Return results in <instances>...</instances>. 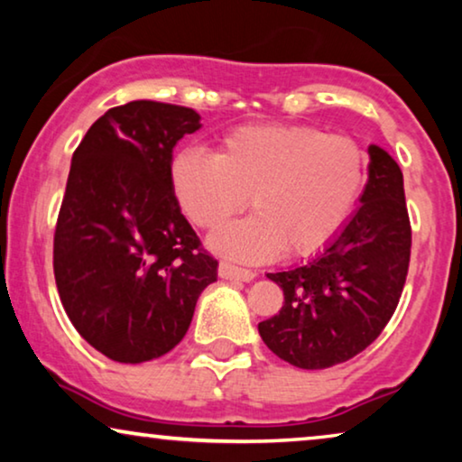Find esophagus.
<instances>
[{
	"instance_id": "34e87169",
	"label": "esophagus",
	"mask_w": 462,
	"mask_h": 462,
	"mask_svg": "<svg viewBox=\"0 0 462 462\" xmlns=\"http://www.w3.org/2000/svg\"><path fill=\"white\" fill-rule=\"evenodd\" d=\"M218 275L223 277V280H237V282H252L256 277L254 271L236 267V264L225 263V261L218 264Z\"/></svg>"
}]
</instances>
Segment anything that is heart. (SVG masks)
Here are the masks:
<instances>
[{"instance_id": "obj_1", "label": "heart", "mask_w": 462, "mask_h": 462, "mask_svg": "<svg viewBox=\"0 0 462 462\" xmlns=\"http://www.w3.org/2000/svg\"><path fill=\"white\" fill-rule=\"evenodd\" d=\"M365 155L353 138L311 125H244L226 134L217 155L180 151L170 185L180 210L199 229H217L242 212L254 214L214 233L212 250L244 263L286 250H324L362 193Z\"/></svg>"}]
</instances>
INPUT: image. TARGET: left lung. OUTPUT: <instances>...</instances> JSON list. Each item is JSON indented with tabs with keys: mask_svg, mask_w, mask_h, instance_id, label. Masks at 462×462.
I'll return each mask as SVG.
<instances>
[{
	"mask_svg": "<svg viewBox=\"0 0 462 462\" xmlns=\"http://www.w3.org/2000/svg\"><path fill=\"white\" fill-rule=\"evenodd\" d=\"M368 185L345 229L311 263L267 273L283 290L280 313L258 324L264 345L302 370L356 357L389 324L406 283L412 229L393 157L368 149Z\"/></svg>",
	"mask_w": 462,
	"mask_h": 462,
	"instance_id": "1",
	"label": "left lung"
}]
</instances>
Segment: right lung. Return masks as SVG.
I'll use <instances>...</instances> for the list:
<instances>
[{
	"label": "right lung",
	"instance_id": "add662e5",
	"mask_svg": "<svg viewBox=\"0 0 462 462\" xmlns=\"http://www.w3.org/2000/svg\"><path fill=\"white\" fill-rule=\"evenodd\" d=\"M199 128L189 106L132 100L98 117L73 153L54 280L75 330L113 362L172 351L217 282L218 261L170 185L174 144Z\"/></svg>",
	"mask_w": 462,
	"mask_h": 462
}]
</instances>
